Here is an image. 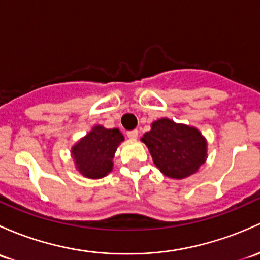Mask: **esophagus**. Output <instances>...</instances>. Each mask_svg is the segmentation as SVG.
<instances>
[{"label":"esophagus","mask_w":260,"mask_h":260,"mask_svg":"<svg viewBox=\"0 0 260 260\" xmlns=\"http://www.w3.org/2000/svg\"><path fill=\"white\" fill-rule=\"evenodd\" d=\"M127 137L131 139H136L138 137V131L137 129H133V131H128L127 132Z\"/></svg>","instance_id":"1"}]
</instances>
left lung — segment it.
<instances>
[{"instance_id":"8db88e82","label":"left lung","mask_w":260,"mask_h":260,"mask_svg":"<svg viewBox=\"0 0 260 260\" xmlns=\"http://www.w3.org/2000/svg\"><path fill=\"white\" fill-rule=\"evenodd\" d=\"M144 133L153 162L169 178L183 179L194 174L207 159V142L194 127L174 123L168 118L153 122Z\"/></svg>"}]
</instances>
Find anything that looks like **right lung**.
<instances>
[{"instance_id":"right-lung-1","label":"right lung","mask_w":260,"mask_h":260,"mask_svg":"<svg viewBox=\"0 0 260 260\" xmlns=\"http://www.w3.org/2000/svg\"><path fill=\"white\" fill-rule=\"evenodd\" d=\"M123 141L124 137L117 128L107 129L102 125H94L91 132L72 147L71 153L76 168L89 179L106 177L113 168L112 159Z\"/></svg>"}]
</instances>
